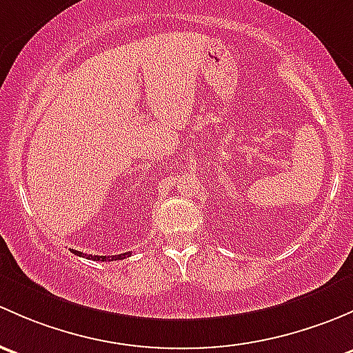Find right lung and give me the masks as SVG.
I'll use <instances>...</instances> for the list:
<instances>
[{"label":"right lung","instance_id":"add662e5","mask_svg":"<svg viewBox=\"0 0 353 353\" xmlns=\"http://www.w3.org/2000/svg\"><path fill=\"white\" fill-rule=\"evenodd\" d=\"M72 253H74V255H79V256H86L88 258V260H95V261H114V260H122V258H127L130 255V252L129 253H121V255H112V256H98V255H85V253H81V252H76V250H72Z\"/></svg>","mask_w":353,"mask_h":353}]
</instances>
